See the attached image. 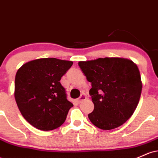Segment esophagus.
<instances>
[{
    "label": "esophagus",
    "mask_w": 158,
    "mask_h": 158,
    "mask_svg": "<svg viewBox=\"0 0 158 158\" xmlns=\"http://www.w3.org/2000/svg\"><path fill=\"white\" fill-rule=\"evenodd\" d=\"M86 98H87L86 96L84 95V94H82V95L80 96V97L78 98V99H77V102H79V103H80V102H82L83 100H85V99H86Z\"/></svg>",
    "instance_id": "obj_1"
}]
</instances>
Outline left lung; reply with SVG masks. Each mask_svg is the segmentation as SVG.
<instances>
[{
  "instance_id": "8db88e82",
  "label": "left lung",
  "mask_w": 158,
  "mask_h": 158,
  "mask_svg": "<svg viewBox=\"0 0 158 158\" xmlns=\"http://www.w3.org/2000/svg\"><path fill=\"white\" fill-rule=\"evenodd\" d=\"M92 88L94 109L88 118L95 126L110 130L122 126L138 105L142 81L137 64L125 58L106 57L79 61Z\"/></svg>"
}]
</instances>
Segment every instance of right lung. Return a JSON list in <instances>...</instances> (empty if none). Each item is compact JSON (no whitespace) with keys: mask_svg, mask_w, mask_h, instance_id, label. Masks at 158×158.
Here are the masks:
<instances>
[{"mask_svg":"<svg viewBox=\"0 0 158 158\" xmlns=\"http://www.w3.org/2000/svg\"><path fill=\"white\" fill-rule=\"evenodd\" d=\"M73 61L56 58L32 60L18 70L15 99L26 120L38 129L50 131L64 123L73 105L67 99L61 78Z\"/></svg>","mask_w":158,"mask_h":158,"instance_id":"obj_1","label":"right lung"}]
</instances>
